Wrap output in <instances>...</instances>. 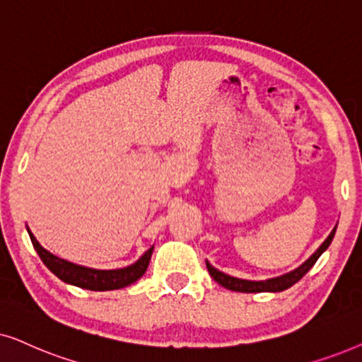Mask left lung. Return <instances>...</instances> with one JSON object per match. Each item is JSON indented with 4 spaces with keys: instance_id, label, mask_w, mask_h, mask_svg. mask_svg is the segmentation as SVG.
I'll list each match as a JSON object with an SVG mask.
<instances>
[{
    "instance_id": "obj_1",
    "label": "left lung",
    "mask_w": 362,
    "mask_h": 362,
    "mask_svg": "<svg viewBox=\"0 0 362 362\" xmlns=\"http://www.w3.org/2000/svg\"><path fill=\"white\" fill-rule=\"evenodd\" d=\"M338 226V225H336ZM336 226L332 228V231L329 233V237H327L325 242L320 248L316 250L315 253L311 255L310 258L306 259L305 263L301 264V267H298L296 269H293V272L283 274V276H278V278H269V279H264V281H250V279H240V278H235V276H230V274H225L223 272H218V269L211 267V264L206 262V269H209L210 276L215 279L218 285H221L226 290H231V291H238V293H263V291H272V293H278V291H283V290H288V288L295 285V283L300 281V279L305 276V274L310 272L313 268V264L317 262V258L321 257L322 253L326 252V248L329 247L332 238H334V233H336Z\"/></svg>"
}]
</instances>
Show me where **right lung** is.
<instances>
[{"mask_svg":"<svg viewBox=\"0 0 362 362\" xmlns=\"http://www.w3.org/2000/svg\"><path fill=\"white\" fill-rule=\"evenodd\" d=\"M28 233H30L33 247H35L37 255H40L42 263H45L57 278L62 279L64 283H69V285L84 288V290L90 291L120 290V288H125L132 285V283H136L137 279L147 272L148 262H151L153 252V247H151L136 263L131 264V267L119 269H94L88 267H81V264L71 263L67 262V259L56 257V255L49 253L46 248L41 247L30 228H28Z\"/></svg>","mask_w":362,"mask_h":362,"instance_id":"right-lung-1","label":"right lung"}]
</instances>
